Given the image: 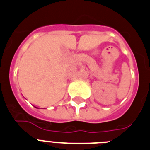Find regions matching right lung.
Segmentation results:
<instances>
[{
  "label": "right lung",
  "mask_w": 150,
  "mask_h": 150,
  "mask_svg": "<svg viewBox=\"0 0 150 150\" xmlns=\"http://www.w3.org/2000/svg\"><path fill=\"white\" fill-rule=\"evenodd\" d=\"M35 108H37V107H35Z\"/></svg>",
  "instance_id": "right-lung-1"
}]
</instances>
